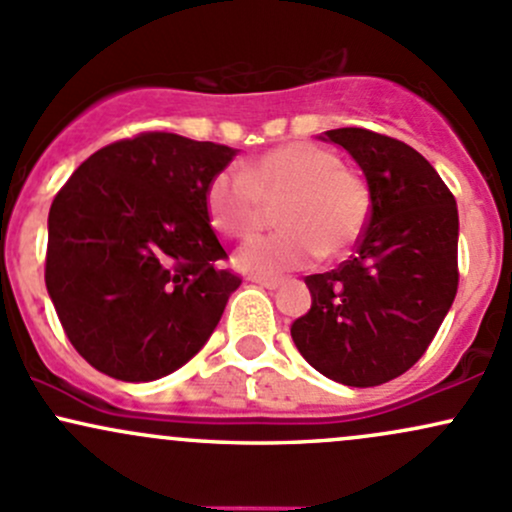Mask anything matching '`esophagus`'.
Returning <instances> with one entry per match:
<instances>
[{
  "instance_id": "obj_1",
  "label": "esophagus",
  "mask_w": 512,
  "mask_h": 512,
  "mask_svg": "<svg viewBox=\"0 0 512 512\" xmlns=\"http://www.w3.org/2000/svg\"><path fill=\"white\" fill-rule=\"evenodd\" d=\"M250 282L265 286V289H277V286L282 284V279H279V277H260V274H255V277H250Z\"/></svg>"
}]
</instances>
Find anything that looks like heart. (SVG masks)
Returning <instances> with one entry per match:
<instances>
[{
	"label": "heart",
	"instance_id": "obj_1",
	"mask_svg": "<svg viewBox=\"0 0 512 512\" xmlns=\"http://www.w3.org/2000/svg\"><path fill=\"white\" fill-rule=\"evenodd\" d=\"M277 199V233L250 240L235 255L245 272L282 274L318 257H338L357 243L372 216L364 174L306 140L277 145L240 170L213 174L204 194L211 226L238 240L262 226L265 204Z\"/></svg>",
	"mask_w": 512,
	"mask_h": 512
}]
</instances>
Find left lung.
<instances>
[{
  "mask_svg": "<svg viewBox=\"0 0 512 512\" xmlns=\"http://www.w3.org/2000/svg\"><path fill=\"white\" fill-rule=\"evenodd\" d=\"M325 138L362 167L372 216L350 260L306 277L313 303L291 338L320 374L367 389L425 355L457 296V201L403 140L367 128H335Z\"/></svg>",
  "mask_w": 512,
  "mask_h": 512,
  "instance_id": "obj_1",
  "label": "left lung"
}]
</instances>
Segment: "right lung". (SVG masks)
<instances>
[{
	"label": "right lung",
	"mask_w": 512,
	"mask_h": 512,
	"mask_svg": "<svg viewBox=\"0 0 512 512\" xmlns=\"http://www.w3.org/2000/svg\"><path fill=\"white\" fill-rule=\"evenodd\" d=\"M228 145L148 131L72 172L48 213L46 286L67 340L99 372L155 381L211 338L243 279L209 226Z\"/></svg>",
	"instance_id": "right-lung-1"
}]
</instances>
